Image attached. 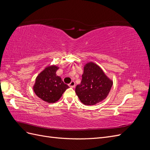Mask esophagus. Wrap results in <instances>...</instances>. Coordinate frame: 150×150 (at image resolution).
I'll return each instance as SVG.
<instances>
[{"label":"esophagus","instance_id":"1","mask_svg":"<svg viewBox=\"0 0 150 150\" xmlns=\"http://www.w3.org/2000/svg\"><path fill=\"white\" fill-rule=\"evenodd\" d=\"M75 82L74 81H71V83L69 84V86L71 88H74L75 87Z\"/></svg>","mask_w":150,"mask_h":150}]
</instances>
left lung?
<instances>
[{
	"label": "left lung",
	"instance_id": "left-lung-1",
	"mask_svg": "<svg viewBox=\"0 0 150 150\" xmlns=\"http://www.w3.org/2000/svg\"><path fill=\"white\" fill-rule=\"evenodd\" d=\"M112 84V80L100 67L89 62L84 66L82 81L76 86L75 91L81 103L86 106H92L106 98Z\"/></svg>",
	"mask_w": 150,
	"mask_h": 150
}]
</instances>
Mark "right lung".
<instances>
[{
  "mask_svg": "<svg viewBox=\"0 0 150 150\" xmlns=\"http://www.w3.org/2000/svg\"><path fill=\"white\" fill-rule=\"evenodd\" d=\"M58 69L59 67L55 65L47 66L37 76L33 86L35 94L49 103L57 102L69 88L61 77L56 75Z\"/></svg>",
  "mask_w": 150,
  "mask_h": 150,
  "instance_id": "1",
  "label": "right lung"
}]
</instances>
